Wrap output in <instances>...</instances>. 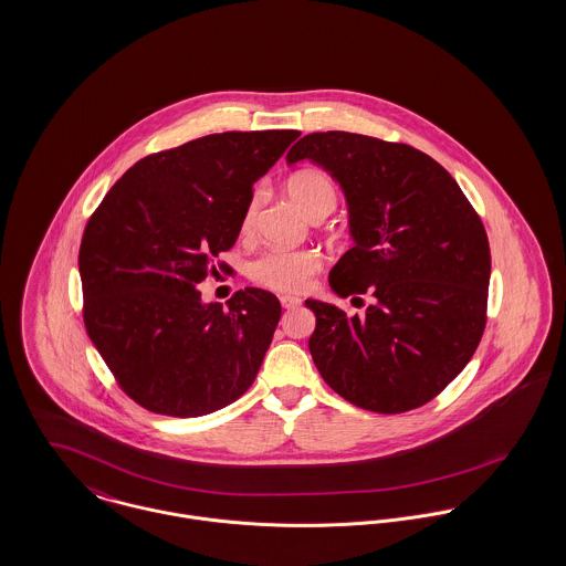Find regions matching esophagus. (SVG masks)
Instances as JSON below:
<instances>
[{
  "mask_svg": "<svg viewBox=\"0 0 566 566\" xmlns=\"http://www.w3.org/2000/svg\"><path fill=\"white\" fill-rule=\"evenodd\" d=\"M280 304H282V307H286V310H293V307H300V305H302V300H300V297H293V295H282V297H280Z\"/></svg>",
  "mask_w": 566,
  "mask_h": 566,
  "instance_id": "34e87169",
  "label": "esophagus"
}]
</instances>
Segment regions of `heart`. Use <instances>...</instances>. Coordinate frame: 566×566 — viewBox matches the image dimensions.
Instances as JSON below:
<instances>
[{
	"label": "heart",
	"mask_w": 566,
	"mask_h": 566,
	"mask_svg": "<svg viewBox=\"0 0 566 566\" xmlns=\"http://www.w3.org/2000/svg\"><path fill=\"white\" fill-rule=\"evenodd\" d=\"M291 200L310 219L329 216L338 205V187L334 178L321 170H300L286 180ZM262 191L256 189L248 198L239 230L243 237H252L261 209ZM323 256L316 250H269L250 266V277L264 289L277 293H302L307 289L312 275L321 269Z\"/></svg>",
	"instance_id": "1"
}]
</instances>
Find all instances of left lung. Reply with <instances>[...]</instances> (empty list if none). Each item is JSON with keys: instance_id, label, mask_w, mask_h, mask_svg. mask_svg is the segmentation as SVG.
Masks as SVG:
<instances>
[{"instance_id": "left-lung-1", "label": "left lung", "mask_w": 566, "mask_h": 566, "mask_svg": "<svg viewBox=\"0 0 566 566\" xmlns=\"http://www.w3.org/2000/svg\"><path fill=\"white\" fill-rule=\"evenodd\" d=\"M334 176L348 202L355 245L329 273L364 316L307 300L316 316L312 359L355 407L405 413L433 400L465 368L486 325L491 250L457 180L422 150L327 130L286 155Z\"/></svg>"}]
</instances>
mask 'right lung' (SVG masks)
<instances>
[{
    "instance_id": "obj_1",
    "label": "right lung",
    "mask_w": 566,
    "mask_h": 566,
    "mask_svg": "<svg viewBox=\"0 0 566 566\" xmlns=\"http://www.w3.org/2000/svg\"><path fill=\"white\" fill-rule=\"evenodd\" d=\"M302 133L226 130L139 159L90 216L80 245L84 325L139 407L198 418L254 384L282 305L262 289L228 307L196 289L239 237L254 180ZM221 271L230 266L218 262Z\"/></svg>"
}]
</instances>
